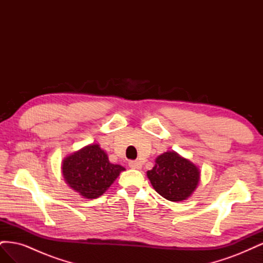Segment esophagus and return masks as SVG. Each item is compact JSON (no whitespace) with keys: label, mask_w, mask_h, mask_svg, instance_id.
Listing matches in <instances>:
<instances>
[{"label":"esophagus","mask_w":263,"mask_h":263,"mask_svg":"<svg viewBox=\"0 0 263 263\" xmlns=\"http://www.w3.org/2000/svg\"><path fill=\"white\" fill-rule=\"evenodd\" d=\"M128 165H129V168H132V169L138 170V169L141 168V162L138 161V160H132V161L128 162Z\"/></svg>","instance_id":"obj_1"}]
</instances>
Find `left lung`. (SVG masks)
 Instances as JSON below:
<instances>
[{
	"mask_svg": "<svg viewBox=\"0 0 263 263\" xmlns=\"http://www.w3.org/2000/svg\"><path fill=\"white\" fill-rule=\"evenodd\" d=\"M147 176L154 189L165 200L180 202L194 192L200 181V170L174 151H166L156 159V165Z\"/></svg>",
	"mask_w": 263,
	"mask_h": 263,
	"instance_id": "1",
	"label": "left lung"
}]
</instances>
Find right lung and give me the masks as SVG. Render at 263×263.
Wrapping results in <instances>:
<instances>
[{
	"label": "right lung",
	"mask_w": 263,
	"mask_h": 263,
	"mask_svg": "<svg viewBox=\"0 0 263 263\" xmlns=\"http://www.w3.org/2000/svg\"><path fill=\"white\" fill-rule=\"evenodd\" d=\"M113 164L99 145H89L63 160L62 174L70 187L85 198H97L110 186L124 171Z\"/></svg>",
	"instance_id": "obj_1"
}]
</instances>
